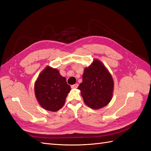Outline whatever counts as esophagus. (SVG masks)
<instances>
[{
    "mask_svg": "<svg viewBox=\"0 0 151 151\" xmlns=\"http://www.w3.org/2000/svg\"><path fill=\"white\" fill-rule=\"evenodd\" d=\"M78 84H75L73 85V86H71V88H72L73 89H76V88H78Z\"/></svg>",
    "mask_w": 151,
    "mask_h": 151,
    "instance_id": "1",
    "label": "esophagus"
}]
</instances>
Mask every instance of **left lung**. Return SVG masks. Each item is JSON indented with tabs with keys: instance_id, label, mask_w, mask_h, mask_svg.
<instances>
[{
	"instance_id": "obj_1",
	"label": "left lung",
	"mask_w": 151,
	"mask_h": 151,
	"mask_svg": "<svg viewBox=\"0 0 151 151\" xmlns=\"http://www.w3.org/2000/svg\"><path fill=\"white\" fill-rule=\"evenodd\" d=\"M114 88L112 76L100 60L94 59L86 67L82 82L78 86L84 103L93 110L106 106L113 97Z\"/></svg>"
}]
</instances>
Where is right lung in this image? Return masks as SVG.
Instances as JSON below:
<instances>
[{
    "label": "right lung",
    "instance_id": "1",
    "mask_svg": "<svg viewBox=\"0 0 151 151\" xmlns=\"http://www.w3.org/2000/svg\"><path fill=\"white\" fill-rule=\"evenodd\" d=\"M70 91L66 79L57 69L47 66L35 82L34 93L41 107L50 111H56L62 108Z\"/></svg>",
    "mask_w": 151,
    "mask_h": 151
}]
</instances>
